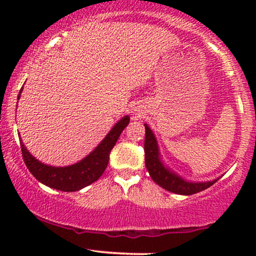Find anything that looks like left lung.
<instances>
[{
  "instance_id": "obj_1",
  "label": "left lung",
  "mask_w": 256,
  "mask_h": 256,
  "mask_svg": "<svg viewBox=\"0 0 256 256\" xmlns=\"http://www.w3.org/2000/svg\"><path fill=\"white\" fill-rule=\"evenodd\" d=\"M146 126V140H144V152H146V167L148 170L149 174L152 180L161 188L179 195H192V194L200 192L202 190L207 189L210 185L216 183L218 179H214L212 182H202V183H194V182H188L172 172L168 167L164 165L160 158V152H158V146L156 138L154 134Z\"/></svg>"
}]
</instances>
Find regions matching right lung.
<instances>
[{"label": "right lung", "instance_id": "add662e5", "mask_svg": "<svg viewBox=\"0 0 256 256\" xmlns=\"http://www.w3.org/2000/svg\"><path fill=\"white\" fill-rule=\"evenodd\" d=\"M20 90L18 100L20 98ZM130 122V116H126L122 118L113 126V128L108 132V134L104 138L100 144L92 152L74 165L66 167H55L49 166L38 161L28 152L24 143L20 140L22 146V158L28 171L32 173L38 182L52 188V189L60 190V192H78L88 185L92 184L104 174L106 167L110 161V154L113 146H116V140L124 128Z\"/></svg>", "mask_w": 256, "mask_h": 256}]
</instances>
